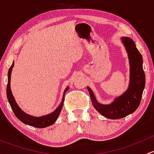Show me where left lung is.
<instances>
[{"label": "left lung", "instance_id": "left-lung-1", "mask_svg": "<svg viewBox=\"0 0 154 154\" xmlns=\"http://www.w3.org/2000/svg\"><path fill=\"white\" fill-rule=\"evenodd\" d=\"M121 41L127 53L130 64V82L127 89L120 96L116 97L109 104H103L97 101L91 88L87 87L94 108L109 119H120L134 112L140 104L145 86L142 54L132 38L122 36Z\"/></svg>", "mask_w": 154, "mask_h": 154}]
</instances>
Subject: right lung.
Returning a JSON list of instances; mask_svg holds the SVG:
<instances>
[{
	"label": "right lung",
	"mask_w": 154,
	"mask_h": 154,
	"mask_svg": "<svg viewBox=\"0 0 154 154\" xmlns=\"http://www.w3.org/2000/svg\"><path fill=\"white\" fill-rule=\"evenodd\" d=\"M13 66L14 61L8 71V83H7V96L14 114L18 118V120H20L24 124L29 126H32V127H37V128H45V127H48L49 126L54 125L56 122V121L57 120V119H58L60 112H61V110L63 106V103H64L65 100V94H66V91L68 90L69 86L66 87V89L64 90L62 102L54 112H52L49 113L48 115H45V116H40V117H35V116H31V115L26 113L25 112H24L20 108V106H18V103L15 101V97H14L13 94L12 93V90H11L10 88V82L11 74H12V68H13Z\"/></svg>",
	"instance_id": "right-lung-1"
}]
</instances>
